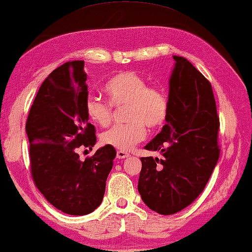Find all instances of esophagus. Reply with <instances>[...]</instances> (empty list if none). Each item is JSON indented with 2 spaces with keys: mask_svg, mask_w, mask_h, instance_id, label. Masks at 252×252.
Masks as SVG:
<instances>
[{
  "mask_svg": "<svg viewBox=\"0 0 252 252\" xmlns=\"http://www.w3.org/2000/svg\"><path fill=\"white\" fill-rule=\"evenodd\" d=\"M127 157H129V154H127L125 151H122V150L117 151V158H118V159H124V158H127Z\"/></svg>",
  "mask_w": 252,
  "mask_h": 252,
  "instance_id": "obj_1",
  "label": "esophagus"
}]
</instances>
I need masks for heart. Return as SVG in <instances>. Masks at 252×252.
I'll use <instances>...</instances> for the list:
<instances>
[{
    "label": "heart",
    "instance_id": "heart-1",
    "mask_svg": "<svg viewBox=\"0 0 252 252\" xmlns=\"http://www.w3.org/2000/svg\"><path fill=\"white\" fill-rule=\"evenodd\" d=\"M109 104L96 96L86 99L85 110L88 118L101 127L110 125L111 106L126 105V125L112 127L102 134L106 146L128 151L146 137V126L150 129L161 126L167 116V98L160 89L148 87L147 81L134 72H122L109 79L104 86Z\"/></svg>",
    "mask_w": 252,
    "mask_h": 252
}]
</instances>
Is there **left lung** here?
Listing matches in <instances>:
<instances>
[{
    "mask_svg": "<svg viewBox=\"0 0 252 252\" xmlns=\"http://www.w3.org/2000/svg\"><path fill=\"white\" fill-rule=\"evenodd\" d=\"M166 124L146 146L161 158L142 157L139 190L148 208L173 215L191 204L219 159V118L211 84L188 60L173 56Z\"/></svg>",
    "mask_w": 252,
    "mask_h": 252,
    "instance_id": "obj_1",
    "label": "left lung"
}]
</instances>
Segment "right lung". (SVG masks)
<instances>
[{
  "label": "right lung",
  "mask_w": 252,
  "mask_h": 252,
  "mask_svg": "<svg viewBox=\"0 0 252 252\" xmlns=\"http://www.w3.org/2000/svg\"><path fill=\"white\" fill-rule=\"evenodd\" d=\"M84 61L67 62L46 78L26 122L32 177L44 198L71 216L97 209L113 166L116 149L104 146L80 160L78 148L96 143L95 127L88 123Z\"/></svg>",
  "instance_id": "right-lung-1"
}]
</instances>
